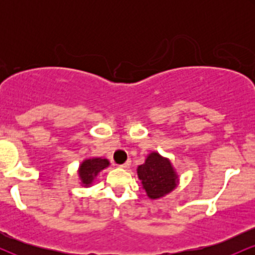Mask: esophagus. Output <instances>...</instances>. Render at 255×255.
Returning a JSON list of instances; mask_svg holds the SVG:
<instances>
[{
	"label": "esophagus",
	"instance_id": "1",
	"mask_svg": "<svg viewBox=\"0 0 255 255\" xmlns=\"http://www.w3.org/2000/svg\"><path fill=\"white\" fill-rule=\"evenodd\" d=\"M130 163H131L130 160H127V162L124 163V164H121L120 166H121L122 169H128V168H129V166H130Z\"/></svg>",
	"mask_w": 255,
	"mask_h": 255
}]
</instances>
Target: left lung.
I'll return each instance as SVG.
<instances>
[{
  "mask_svg": "<svg viewBox=\"0 0 255 255\" xmlns=\"http://www.w3.org/2000/svg\"><path fill=\"white\" fill-rule=\"evenodd\" d=\"M136 174L146 194L152 200L165 197L180 183V176L171 160L156 151L146 156L144 164L136 168Z\"/></svg>",
  "mask_w": 255,
  "mask_h": 255,
  "instance_id": "8db88e82",
  "label": "left lung"
}]
</instances>
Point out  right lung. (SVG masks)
<instances>
[{
  "label": "right lung",
  "instance_id": "obj_1",
  "mask_svg": "<svg viewBox=\"0 0 255 255\" xmlns=\"http://www.w3.org/2000/svg\"><path fill=\"white\" fill-rule=\"evenodd\" d=\"M110 165V162L107 158L103 157H90L85 158L83 162L80 163L78 168V175L80 184L83 187L92 186L95 183L96 178L99 175V172L104 169H107Z\"/></svg>",
  "mask_w": 255,
  "mask_h": 255
}]
</instances>
